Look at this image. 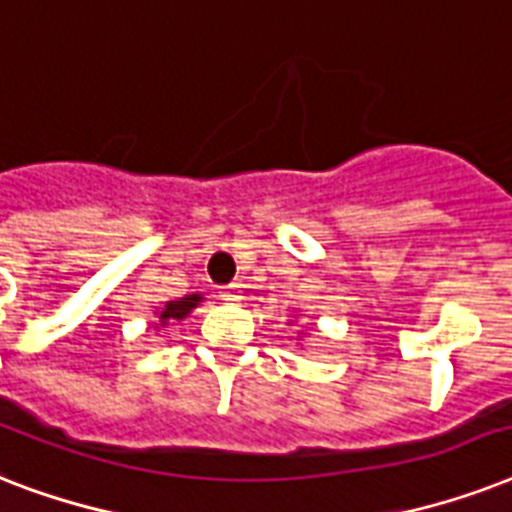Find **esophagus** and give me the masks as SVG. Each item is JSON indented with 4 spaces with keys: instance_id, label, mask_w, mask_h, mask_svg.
Listing matches in <instances>:
<instances>
[{
    "instance_id": "34e87169",
    "label": "esophagus",
    "mask_w": 512,
    "mask_h": 512,
    "mask_svg": "<svg viewBox=\"0 0 512 512\" xmlns=\"http://www.w3.org/2000/svg\"><path fill=\"white\" fill-rule=\"evenodd\" d=\"M220 297L223 300H241V284H225V287H220Z\"/></svg>"
}]
</instances>
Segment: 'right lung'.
<instances>
[{
    "instance_id": "obj_1",
    "label": "right lung",
    "mask_w": 512,
    "mask_h": 512,
    "mask_svg": "<svg viewBox=\"0 0 512 512\" xmlns=\"http://www.w3.org/2000/svg\"><path fill=\"white\" fill-rule=\"evenodd\" d=\"M201 297L199 295H188V297H180V300H172V303L164 305V311L159 319L162 321H170V319H183L185 313H191V308H196Z\"/></svg>"
}]
</instances>
